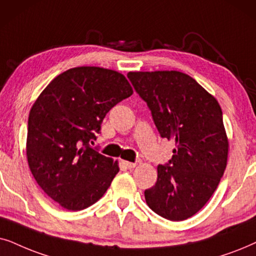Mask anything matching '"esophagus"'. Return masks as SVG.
I'll return each mask as SVG.
<instances>
[{
    "mask_svg": "<svg viewBox=\"0 0 256 256\" xmlns=\"http://www.w3.org/2000/svg\"><path fill=\"white\" fill-rule=\"evenodd\" d=\"M122 165L125 166L126 168L131 170V168H134L136 166H137V162H125V160H122Z\"/></svg>",
    "mask_w": 256,
    "mask_h": 256,
    "instance_id": "obj_1",
    "label": "esophagus"
}]
</instances>
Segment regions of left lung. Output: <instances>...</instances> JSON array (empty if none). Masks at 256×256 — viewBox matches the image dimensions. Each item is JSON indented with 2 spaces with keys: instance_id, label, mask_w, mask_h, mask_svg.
Wrapping results in <instances>:
<instances>
[{
  "instance_id": "left-lung-1",
  "label": "left lung",
  "mask_w": 256,
  "mask_h": 256,
  "mask_svg": "<svg viewBox=\"0 0 256 256\" xmlns=\"http://www.w3.org/2000/svg\"><path fill=\"white\" fill-rule=\"evenodd\" d=\"M128 77L151 110L160 136L176 142L168 164L156 168V185L145 190L146 204L168 220L188 219L213 196L227 165L220 105L180 71H136Z\"/></svg>"
}]
</instances>
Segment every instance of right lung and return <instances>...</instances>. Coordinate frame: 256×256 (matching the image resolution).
Instances as JSON below:
<instances>
[{
	"mask_svg": "<svg viewBox=\"0 0 256 256\" xmlns=\"http://www.w3.org/2000/svg\"><path fill=\"white\" fill-rule=\"evenodd\" d=\"M134 94L124 74L100 66L64 71L48 84L28 119L26 158L36 182L63 208L97 202L119 172L118 162L90 146L105 116Z\"/></svg>",
	"mask_w": 256,
	"mask_h": 256,
	"instance_id": "1",
	"label": "right lung"
}]
</instances>
